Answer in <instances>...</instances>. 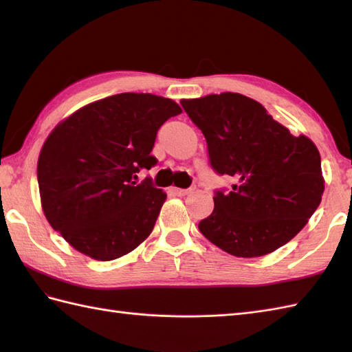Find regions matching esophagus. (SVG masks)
<instances>
[{
  "label": "esophagus",
  "instance_id": "1",
  "mask_svg": "<svg viewBox=\"0 0 352 352\" xmlns=\"http://www.w3.org/2000/svg\"><path fill=\"white\" fill-rule=\"evenodd\" d=\"M174 192L177 193V195L184 197V195H189V193H192V192H193V188H189V189H178V188H174Z\"/></svg>",
  "mask_w": 352,
  "mask_h": 352
}]
</instances>
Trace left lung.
I'll list each match as a JSON object with an SVG mask.
<instances>
[{
	"label": "left lung",
	"mask_w": 352,
	"mask_h": 352,
	"mask_svg": "<svg viewBox=\"0 0 352 352\" xmlns=\"http://www.w3.org/2000/svg\"><path fill=\"white\" fill-rule=\"evenodd\" d=\"M203 131L210 166L236 180L214 190V208L198 223L204 237L236 257H260L294 239L316 212L324 177L316 145L292 136L260 102L233 92L182 100Z\"/></svg>",
	"instance_id": "left-lung-1"
}]
</instances>
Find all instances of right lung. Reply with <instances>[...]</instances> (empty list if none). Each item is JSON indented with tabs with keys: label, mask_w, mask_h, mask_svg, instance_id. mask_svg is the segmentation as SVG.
<instances>
[{
	"label": "right lung",
	"mask_w": 352,
	"mask_h": 352,
	"mask_svg": "<svg viewBox=\"0 0 352 352\" xmlns=\"http://www.w3.org/2000/svg\"><path fill=\"white\" fill-rule=\"evenodd\" d=\"M182 113L153 94H118L87 104L45 140L37 162L43 213L77 251L95 260L122 257L151 234L166 193L151 169L157 131Z\"/></svg>",
	"instance_id": "right-lung-1"
}]
</instances>
